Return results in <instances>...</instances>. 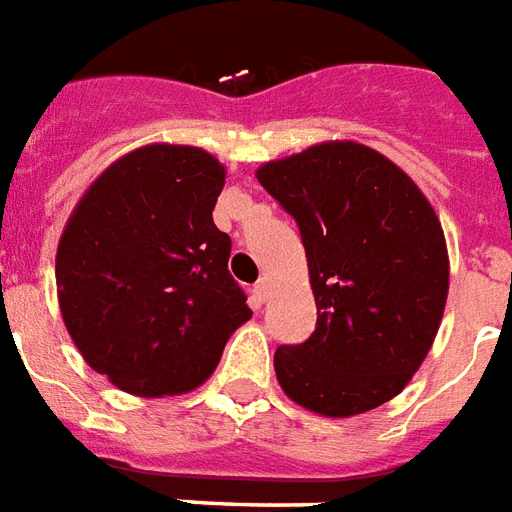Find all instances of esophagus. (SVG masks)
Segmentation results:
<instances>
[{"label": "esophagus", "mask_w": 512, "mask_h": 512, "mask_svg": "<svg viewBox=\"0 0 512 512\" xmlns=\"http://www.w3.org/2000/svg\"><path fill=\"white\" fill-rule=\"evenodd\" d=\"M265 298H268V282H265V279H260V282L252 287V306L260 308L263 306Z\"/></svg>", "instance_id": "obj_1"}]
</instances>
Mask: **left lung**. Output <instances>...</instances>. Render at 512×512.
Returning a JSON list of instances; mask_svg holds the SVG:
<instances>
[{"label": "left lung", "mask_w": 512, "mask_h": 512, "mask_svg": "<svg viewBox=\"0 0 512 512\" xmlns=\"http://www.w3.org/2000/svg\"><path fill=\"white\" fill-rule=\"evenodd\" d=\"M295 217L317 327L273 354L284 395L346 419L405 389L432 349L448 298L446 236L400 166L357 142H322L257 169Z\"/></svg>", "instance_id": "1"}]
</instances>
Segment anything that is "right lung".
Listing matches in <instances>:
<instances>
[{
	"mask_svg": "<svg viewBox=\"0 0 512 512\" xmlns=\"http://www.w3.org/2000/svg\"><path fill=\"white\" fill-rule=\"evenodd\" d=\"M225 166L201 147L147 144L117 158L66 222L58 306L96 373L139 397L182 395L212 376L252 317L212 220Z\"/></svg>",
	"mask_w": 512,
	"mask_h": 512,
	"instance_id": "1",
	"label": "right lung"
}]
</instances>
